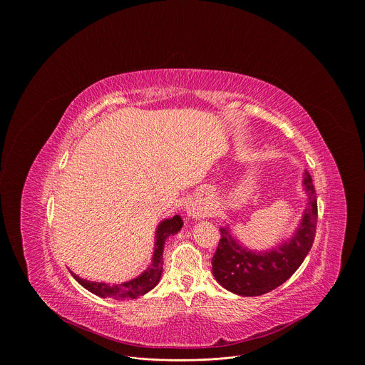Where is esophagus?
Returning <instances> with one entry per match:
<instances>
[{"instance_id":"obj_1","label":"esophagus","mask_w":365,"mask_h":365,"mask_svg":"<svg viewBox=\"0 0 365 365\" xmlns=\"http://www.w3.org/2000/svg\"><path fill=\"white\" fill-rule=\"evenodd\" d=\"M186 211L192 218H202L206 214H210V207L200 206V203H196V202H189L186 205Z\"/></svg>"}]
</instances>
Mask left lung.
Listing matches in <instances>:
<instances>
[{"instance_id": "8db88e82", "label": "left lung", "mask_w": 365, "mask_h": 365, "mask_svg": "<svg viewBox=\"0 0 365 365\" xmlns=\"http://www.w3.org/2000/svg\"><path fill=\"white\" fill-rule=\"evenodd\" d=\"M303 186L309 202L293 237L269 251H251L235 241L228 227L212 257V274L227 290L240 296H262L283 284L303 263L314 244L318 222V200L309 172Z\"/></svg>"}]
</instances>
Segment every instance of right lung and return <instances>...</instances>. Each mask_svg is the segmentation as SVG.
Here are the masks:
<instances>
[{
  "label": "right lung",
  "instance_id": "1",
  "mask_svg": "<svg viewBox=\"0 0 365 365\" xmlns=\"http://www.w3.org/2000/svg\"><path fill=\"white\" fill-rule=\"evenodd\" d=\"M183 225V221L179 215H175L170 220H165L159 224L158 231H155V242H154V252L151 264L135 279L121 283V284H108V283H98V282H89L85 279H81L79 276L73 274L75 280L83 286L91 293L101 296V297H113L117 300H128V299H137L138 296H143L144 293L150 292L155 284L159 283L162 272H163V248L165 241L169 235H175L180 231Z\"/></svg>",
  "mask_w": 365,
  "mask_h": 365
}]
</instances>
